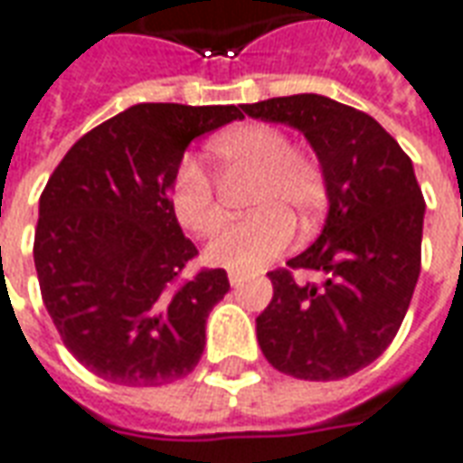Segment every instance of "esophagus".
Wrapping results in <instances>:
<instances>
[{
    "label": "esophagus",
    "mask_w": 463,
    "mask_h": 463,
    "mask_svg": "<svg viewBox=\"0 0 463 463\" xmlns=\"http://www.w3.org/2000/svg\"><path fill=\"white\" fill-rule=\"evenodd\" d=\"M244 279H247V274H244V271H229V284H232V287H239Z\"/></svg>",
    "instance_id": "34e87169"
}]
</instances>
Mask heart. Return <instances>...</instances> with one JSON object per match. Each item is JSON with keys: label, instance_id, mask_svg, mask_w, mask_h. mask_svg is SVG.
Segmentation results:
<instances>
[{"label": "heart", "instance_id": "obj_1", "mask_svg": "<svg viewBox=\"0 0 463 463\" xmlns=\"http://www.w3.org/2000/svg\"><path fill=\"white\" fill-rule=\"evenodd\" d=\"M209 154L229 172L254 174L249 219L229 224L206 247V261L232 271H251L289 247L294 222L311 229L326 204V176L317 159L291 149L287 134L269 124H244L219 134ZM169 204L186 232L206 237L224 224L209 174L182 159L169 184Z\"/></svg>", "mask_w": 463, "mask_h": 463}]
</instances>
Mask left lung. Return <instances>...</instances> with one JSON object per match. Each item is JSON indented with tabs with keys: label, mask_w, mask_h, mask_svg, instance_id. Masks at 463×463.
Here are the masks:
<instances>
[{
	"label": "left lung",
	"mask_w": 463,
	"mask_h": 463,
	"mask_svg": "<svg viewBox=\"0 0 463 463\" xmlns=\"http://www.w3.org/2000/svg\"><path fill=\"white\" fill-rule=\"evenodd\" d=\"M241 111L299 129L329 196L319 239L269 271L274 297L257 317L261 354L304 382L352 376L394 342L421 271L424 196L411 159L373 117L329 97H274ZM297 270L327 279L299 282Z\"/></svg>",
	"instance_id": "8db88e82"
}]
</instances>
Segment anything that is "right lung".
<instances>
[{
  "label": "right lung",
  "instance_id": "add662e5",
  "mask_svg": "<svg viewBox=\"0 0 463 463\" xmlns=\"http://www.w3.org/2000/svg\"><path fill=\"white\" fill-rule=\"evenodd\" d=\"M239 107L137 104L74 144L39 199L34 267L61 342L91 373L121 386L176 382L202 359L224 269L186 274L169 184L192 139Z\"/></svg>",
  "mask_w": 463,
  "mask_h": 463
}]
</instances>
